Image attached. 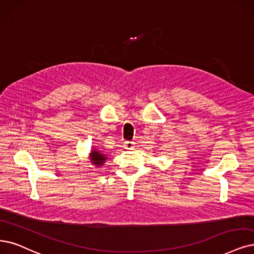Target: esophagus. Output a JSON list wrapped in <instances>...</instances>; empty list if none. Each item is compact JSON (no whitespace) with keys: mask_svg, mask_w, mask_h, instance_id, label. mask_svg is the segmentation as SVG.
Listing matches in <instances>:
<instances>
[{"mask_svg":"<svg viewBox=\"0 0 254 254\" xmlns=\"http://www.w3.org/2000/svg\"><path fill=\"white\" fill-rule=\"evenodd\" d=\"M134 144H135V142H133V141H126L124 143V146L127 149H133L134 148Z\"/></svg>","mask_w":254,"mask_h":254,"instance_id":"obj_1","label":"esophagus"}]
</instances>
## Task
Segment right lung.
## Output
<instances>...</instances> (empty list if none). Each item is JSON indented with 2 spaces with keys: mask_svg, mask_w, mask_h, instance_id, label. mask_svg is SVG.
Listing matches in <instances>:
<instances>
[{
  "mask_svg": "<svg viewBox=\"0 0 254 254\" xmlns=\"http://www.w3.org/2000/svg\"><path fill=\"white\" fill-rule=\"evenodd\" d=\"M91 158H92L91 162H93V164H95L97 166H101L102 163L106 160V156L102 154H99V152H97V151H92Z\"/></svg>",
  "mask_w": 254,
  "mask_h": 254,
  "instance_id": "obj_1",
  "label": "right lung"
}]
</instances>
